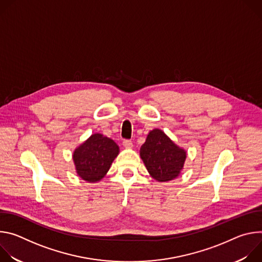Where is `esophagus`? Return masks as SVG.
<instances>
[{"label":"esophagus","instance_id":"obj_1","mask_svg":"<svg viewBox=\"0 0 262 262\" xmlns=\"http://www.w3.org/2000/svg\"><path fill=\"white\" fill-rule=\"evenodd\" d=\"M122 144L125 148H132L133 147V142L130 140H123Z\"/></svg>","mask_w":262,"mask_h":262}]
</instances>
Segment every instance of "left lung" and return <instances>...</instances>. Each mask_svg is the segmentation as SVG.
I'll use <instances>...</instances> for the list:
<instances>
[{
  "label": "left lung",
  "mask_w": 262,
  "mask_h": 262,
  "mask_svg": "<svg viewBox=\"0 0 262 262\" xmlns=\"http://www.w3.org/2000/svg\"><path fill=\"white\" fill-rule=\"evenodd\" d=\"M140 156L149 174L158 181L176 178L186 158L183 149L174 144L161 129H154L148 134L141 146Z\"/></svg>",
  "instance_id": "obj_1"
}]
</instances>
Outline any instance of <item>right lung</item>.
Listing matches in <instances>:
<instances>
[{
  "mask_svg": "<svg viewBox=\"0 0 262 262\" xmlns=\"http://www.w3.org/2000/svg\"><path fill=\"white\" fill-rule=\"evenodd\" d=\"M118 154L119 147L113 140L94 134L73 152L77 173L88 182L99 181Z\"/></svg>",
  "mask_w": 262,
  "mask_h": 262,
  "instance_id": "1",
  "label": "right lung"
}]
</instances>
